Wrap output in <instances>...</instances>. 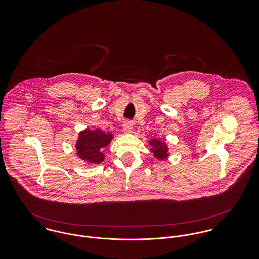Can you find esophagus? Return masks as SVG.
I'll use <instances>...</instances> for the list:
<instances>
[{
  "mask_svg": "<svg viewBox=\"0 0 259 259\" xmlns=\"http://www.w3.org/2000/svg\"><path fill=\"white\" fill-rule=\"evenodd\" d=\"M133 131V122L125 120L123 123V133L124 134H131Z\"/></svg>",
  "mask_w": 259,
  "mask_h": 259,
  "instance_id": "1",
  "label": "esophagus"
}]
</instances>
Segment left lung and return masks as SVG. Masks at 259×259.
Returning <instances> with one entry per match:
<instances>
[{"label":"left lung","mask_w":259,"mask_h":259,"mask_svg":"<svg viewBox=\"0 0 259 259\" xmlns=\"http://www.w3.org/2000/svg\"><path fill=\"white\" fill-rule=\"evenodd\" d=\"M148 144L150 145V151L153 153V156L156 159L159 160H164L168 157L169 152H168V148H167V144L160 140V139H150L148 141Z\"/></svg>","instance_id":"obj_1"}]
</instances>
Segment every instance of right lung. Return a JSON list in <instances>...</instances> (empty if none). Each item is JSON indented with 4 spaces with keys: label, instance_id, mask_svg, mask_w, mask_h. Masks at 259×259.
Wrapping results in <instances>:
<instances>
[{
    "label": "right lung",
    "instance_id": "add662e5",
    "mask_svg": "<svg viewBox=\"0 0 259 259\" xmlns=\"http://www.w3.org/2000/svg\"><path fill=\"white\" fill-rule=\"evenodd\" d=\"M113 135L100 128H85L78 134L75 143L76 155L88 164H99L105 160L104 148L111 144Z\"/></svg>",
    "mask_w": 259,
    "mask_h": 259
}]
</instances>
